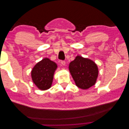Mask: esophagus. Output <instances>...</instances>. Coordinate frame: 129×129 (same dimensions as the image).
I'll return each instance as SVG.
<instances>
[{"instance_id":"obj_1","label":"esophagus","mask_w":129,"mask_h":129,"mask_svg":"<svg viewBox=\"0 0 129 129\" xmlns=\"http://www.w3.org/2000/svg\"><path fill=\"white\" fill-rule=\"evenodd\" d=\"M61 63L62 66H65L66 65V61H61Z\"/></svg>"}]
</instances>
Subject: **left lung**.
<instances>
[{
	"mask_svg": "<svg viewBox=\"0 0 129 129\" xmlns=\"http://www.w3.org/2000/svg\"><path fill=\"white\" fill-rule=\"evenodd\" d=\"M69 69L79 88L87 89L95 84L99 70L96 63L91 60L77 56L70 63Z\"/></svg>",
	"mask_w": 129,
	"mask_h": 129,
	"instance_id": "8db88e82",
	"label": "left lung"
}]
</instances>
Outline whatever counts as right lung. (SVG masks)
Here are the masks:
<instances>
[{
	"mask_svg": "<svg viewBox=\"0 0 129 129\" xmlns=\"http://www.w3.org/2000/svg\"><path fill=\"white\" fill-rule=\"evenodd\" d=\"M57 64L48 58H45L34 66L31 72L32 80L42 90L50 88Z\"/></svg>",
	"mask_w": 129,
	"mask_h": 129,
	"instance_id": "obj_1",
	"label": "right lung"
}]
</instances>
